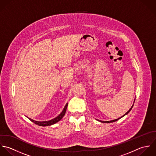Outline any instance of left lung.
Wrapping results in <instances>:
<instances>
[{
  "mask_svg": "<svg viewBox=\"0 0 156 156\" xmlns=\"http://www.w3.org/2000/svg\"><path fill=\"white\" fill-rule=\"evenodd\" d=\"M134 101H135V99H134ZM133 105L131 106V107L130 108V109L124 115L122 116H121V118H118V119H115V120H112V121H99V120H98V121H99V122H102V123H112V122H115V121H118L119 119H120L121 118H122L123 116H124L125 115H127L130 111H131V110L132 109V108H133Z\"/></svg>",
  "mask_w": 156,
  "mask_h": 156,
  "instance_id": "left-lung-1",
  "label": "left lung"
}]
</instances>
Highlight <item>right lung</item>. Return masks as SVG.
<instances>
[{
	"mask_svg": "<svg viewBox=\"0 0 156 156\" xmlns=\"http://www.w3.org/2000/svg\"><path fill=\"white\" fill-rule=\"evenodd\" d=\"M67 105H68V103H67L64 107V108H63L62 110V112L57 116L55 118L52 119V120H50V121H34L33 119H32L31 118H28V119L32 121V122H34V124H35L38 125L39 126H49V125H51L54 124L57 122H58V121H60L62 119V117L64 116L65 113H66V109H67Z\"/></svg>",
	"mask_w": 156,
	"mask_h": 156,
	"instance_id": "obj_1",
	"label": "right lung"
}]
</instances>
